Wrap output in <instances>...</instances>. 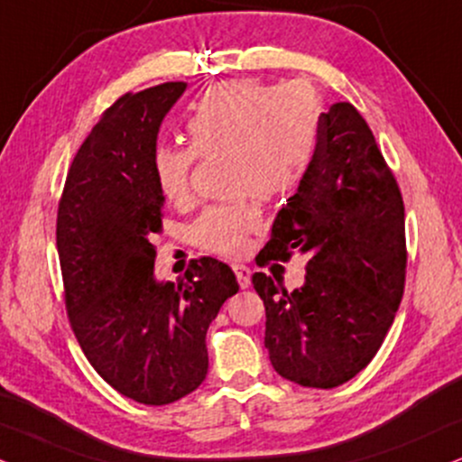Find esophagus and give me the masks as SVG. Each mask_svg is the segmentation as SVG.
Here are the masks:
<instances>
[{"label": "esophagus", "mask_w": 462, "mask_h": 462, "mask_svg": "<svg viewBox=\"0 0 462 462\" xmlns=\"http://www.w3.org/2000/svg\"><path fill=\"white\" fill-rule=\"evenodd\" d=\"M233 272H236L237 276V282H240L242 289H246L250 284V267L244 265V263H233Z\"/></svg>", "instance_id": "34e87169"}]
</instances>
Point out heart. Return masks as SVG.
Here are the masks:
<instances>
[{"label": "heart", "mask_w": 462, "mask_h": 462, "mask_svg": "<svg viewBox=\"0 0 462 462\" xmlns=\"http://www.w3.org/2000/svg\"><path fill=\"white\" fill-rule=\"evenodd\" d=\"M192 147L162 145L153 173L164 199L175 205L190 199L195 158L229 156L231 190L274 201L304 181L317 158L321 106L304 83L263 85L229 81L214 85L192 106L186 122ZM261 225L253 203L214 205L199 216L195 240L212 253L242 254L248 236Z\"/></svg>", "instance_id": "1"}]
</instances>
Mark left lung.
I'll return each mask as SVG.
<instances>
[{
	"instance_id": "left-lung-1",
	"label": "left lung",
	"mask_w": 462,
	"mask_h": 462,
	"mask_svg": "<svg viewBox=\"0 0 462 462\" xmlns=\"http://www.w3.org/2000/svg\"><path fill=\"white\" fill-rule=\"evenodd\" d=\"M304 254L293 291L254 272L265 349L281 377L332 390L368 366L405 289V205L368 124L349 102L321 113L312 167L278 212L259 257ZM257 257V259H259Z\"/></svg>"
}]
</instances>
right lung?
<instances>
[{
  "label": "right lung",
  "mask_w": 462,
  "mask_h": 462,
  "mask_svg": "<svg viewBox=\"0 0 462 462\" xmlns=\"http://www.w3.org/2000/svg\"><path fill=\"white\" fill-rule=\"evenodd\" d=\"M184 81L122 96L92 128L68 171L57 253L74 336L111 388L169 405L208 374L205 334L240 284L226 263L190 261L178 282L158 281L152 233L164 195L153 173L162 119Z\"/></svg>",
  "instance_id": "1"
}]
</instances>
